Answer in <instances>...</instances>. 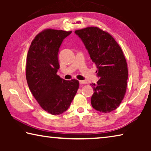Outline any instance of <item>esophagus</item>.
Wrapping results in <instances>:
<instances>
[{"label":"esophagus","instance_id":"1","mask_svg":"<svg viewBox=\"0 0 151 151\" xmlns=\"http://www.w3.org/2000/svg\"><path fill=\"white\" fill-rule=\"evenodd\" d=\"M79 83L81 85H85V84H87V82L86 81H79Z\"/></svg>","mask_w":151,"mask_h":151}]
</instances>
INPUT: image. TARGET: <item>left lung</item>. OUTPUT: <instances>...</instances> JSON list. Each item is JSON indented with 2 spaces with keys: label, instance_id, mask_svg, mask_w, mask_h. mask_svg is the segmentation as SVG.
<instances>
[{
  "label": "left lung",
  "instance_id": "obj_1",
  "mask_svg": "<svg viewBox=\"0 0 151 151\" xmlns=\"http://www.w3.org/2000/svg\"><path fill=\"white\" fill-rule=\"evenodd\" d=\"M75 32L87 49L100 78L96 84H91L94 91L92 106L104 113L114 111L123 100L127 86V63L121 47L109 32L98 27Z\"/></svg>",
  "mask_w": 151,
  "mask_h": 151
}]
</instances>
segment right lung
Wrapping results in <instances>:
<instances>
[{
	"label": "right lung",
	"instance_id": "right-lung-1",
	"mask_svg": "<svg viewBox=\"0 0 151 151\" xmlns=\"http://www.w3.org/2000/svg\"><path fill=\"white\" fill-rule=\"evenodd\" d=\"M71 32L43 30L32 40L27 54L26 78L30 91L40 107L53 115L68 109L79 87L78 81H66L57 74L58 50Z\"/></svg>",
	"mask_w": 151,
	"mask_h": 151
}]
</instances>
